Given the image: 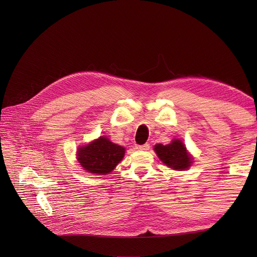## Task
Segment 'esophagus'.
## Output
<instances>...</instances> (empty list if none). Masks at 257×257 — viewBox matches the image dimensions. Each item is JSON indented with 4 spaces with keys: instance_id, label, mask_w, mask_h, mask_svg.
<instances>
[{
    "instance_id": "esophagus-1",
    "label": "esophagus",
    "mask_w": 257,
    "mask_h": 257,
    "mask_svg": "<svg viewBox=\"0 0 257 257\" xmlns=\"http://www.w3.org/2000/svg\"><path fill=\"white\" fill-rule=\"evenodd\" d=\"M138 148H139V150H142V151H148V150L150 149V144L146 143V144H144L142 146H139Z\"/></svg>"
}]
</instances>
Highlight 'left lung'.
Segmentation results:
<instances>
[{
  "instance_id": "obj_1",
  "label": "left lung",
  "mask_w": 257,
  "mask_h": 257,
  "mask_svg": "<svg viewBox=\"0 0 257 257\" xmlns=\"http://www.w3.org/2000/svg\"><path fill=\"white\" fill-rule=\"evenodd\" d=\"M160 160L170 168L176 170H184L191 166L192 159L186 152L184 145L175 139L169 145H157L154 148Z\"/></svg>"
}]
</instances>
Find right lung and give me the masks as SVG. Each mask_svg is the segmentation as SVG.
Returning a JSON list of instances; mask_svg holds the SVG:
<instances>
[{
    "label": "right lung",
    "mask_w": 257,
    "mask_h": 257,
    "mask_svg": "<svg viewBox=\"0 0 257 257\" xmlns=\"http://www.w3.org/2000/svg\"><path fill=\"white\" fill-rule=\"evenodd\" d=\"M125 149L123 147L111 143L106 137H99L82 148L77 152L80 165L92 174L106 175L112 172L114 167L124 157Z\"/></svg>",
    "instance_id": "add662e5"
}]
</instances>
